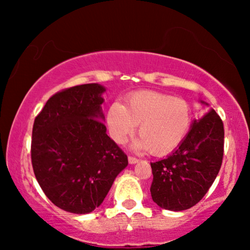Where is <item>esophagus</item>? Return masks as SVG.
Masks as SVG:
<instances>
[{"instance_id":"esophagus-1","label":"esophagus","mask_w":250,"mask_h":250,"mask_svg":"<svg viewBox=\"0 0 250 250\" xmlns=\"http://www.w3.org/2000/svg\"><path fill=\"white\" fill-rule=\"evenodd\" d=\"M128 162L129 164H136L139 162V158H136V157H133V156H128Z\"/></svg>"}]
</instances>
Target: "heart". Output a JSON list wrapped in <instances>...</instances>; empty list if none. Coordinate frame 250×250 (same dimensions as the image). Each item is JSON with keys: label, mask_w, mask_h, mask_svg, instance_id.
I'll return each mask as SVG.
<instances>
[{"label": "heart", "mask_w": 250, "mask_h": 250, "mask_svg": "<svg viewBox=\"0 0 250 250\" xmlns=\"http://www.w3.org/2000/svg\"><path fill=\"white\" fill-rule=\"evenodd\" d=\"M192 118L189 101L157 91L134 92L125 105L114 102L107 112L109 131L116 142L124 143L139 125L142 139L138 146L157 156L172 152L184 141Z\"/></svg>", "instance_id": "heart-1"}]
</instances>
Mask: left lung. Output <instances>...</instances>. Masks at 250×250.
<instances>
[{"instance_id":"obj_1","label":"left lung","mask_w":250,"mask_h":250,"mask_svg":"<svg viewBox=\"0 0 250 250\" xmlns=\"http://www.w3.org/2000/svg\"><path fill=\"white\" fill-rule=\"evenodd\" d=\"M224 126L216 111L194 121L187 138L165 159L151 163L152 200L164 209H189L203 199L220 172Z\"/></svg>"}]
</instances>
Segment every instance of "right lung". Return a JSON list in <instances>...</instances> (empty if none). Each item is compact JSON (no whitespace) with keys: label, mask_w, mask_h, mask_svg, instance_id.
Instances as JSON below:
<instances>
[{"label":"right lung","mask_w":250,"mask_h":250,"mask_svg":"<svg viewBox=\"0 0 250 250\" xmlns=\"http://www.w3.org/2000/svg\"><path fill=\"white\" fill-rule=\"evenodd\" d=\"M104 92L99 84L64 88L34 121V174L45 196L69 213L86 214L100 206L128 164L100 121Z\"/></svg>","instance_id":"add662e5"}]
</instances>
